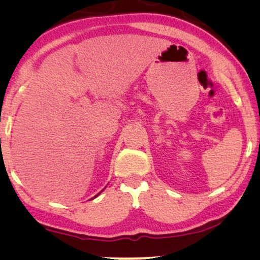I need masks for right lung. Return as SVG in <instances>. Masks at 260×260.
Returning a JSON list of instances; mask_svg holds the SVG:
<instances>
[{"mask_svg":"<svg viewBox=\"0 0 260 260\" xmlns=\"http://www.w3.org/2000/svg\"><path fill=\"white\" fill-rule=\"evenodd\" d=\"M99 194H100V193H98V195H99ZM98 195H95V197H98ZM95 197H94V198H95Z\"/></svg>","mask_w":260,"mask_h":260,"instance_id":"1","label":"right lung"}]
</instances>
